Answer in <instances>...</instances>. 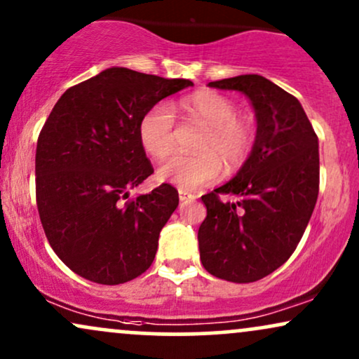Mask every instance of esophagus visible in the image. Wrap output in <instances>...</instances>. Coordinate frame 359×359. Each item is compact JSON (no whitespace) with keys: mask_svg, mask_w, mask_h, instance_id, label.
<instances>
[{"mask_svg":"<svg viewBox=\"0 0 359 359\" xmlns=\"http://www.w3.org/2000/svg\"><path fill=\"white\" fill-rule=\"evenodd\" d=\"M195 198V195H191V193L188 191H183V189H180V200L181 201H188V200H193Z\"/></svg>","mask_w":359,"mask_h":359,"instance_id":"34e87169","label":"esophagus"}]
</instances>
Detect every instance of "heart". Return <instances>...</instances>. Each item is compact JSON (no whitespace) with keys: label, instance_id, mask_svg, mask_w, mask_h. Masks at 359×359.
Returning a JSON list of instances; mask_svg holds the SVG:
<instances>
[{"label":"heart","instance_id":"1","mask_svg":"<svg viewBox=\"0 0 359 359\" xmlns=\"http://www.w3.org/2000/svg\"><path fill=\"white\" fill-rule=\"evenodd\" d=\"M184 119L205 126L198 137L195 154H175L158 170V178L183 191L201 188L226 172L240 170L255 146V122L252 116L237 111L230 97L215 90H198L181 102ZM141 146L151 158L161 159L175 144V114L164 102L151 105L137 124Z\"/></svg>","mask_w":359,"mask_h":359}]
</instances>
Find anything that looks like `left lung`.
<instances>
[{
	"instance_id": "obj_1",
	"label": "left lung",
	"mask_w": 359,
	"mask_h": 359,
	"mask_svg": "<svg viewBox=\"0 0 359 359\" xmlns=\"http://www.w3.org/2000/svg\"><path fill=\"white\" fill-rule=\"evenodd\" d=\"M208 86L250 99L257 136L237 176L201 196L206 218L198 230L200 259L218 279L248 284L279 269L304 235L319 193L318 136L296 97L262 75Z\"/></svg>"
}]
</instances>
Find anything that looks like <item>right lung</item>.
<instances>
[{
    "label": "right lung",
    "mask_w": 359,
    "mask_h": 359,
    "mask_svg": "<svg viewBox=\"0 0 359 359\" xmlns=\"http://www.w3.org/2000/svg\"><path fill=\"white\" fill-rule=\"evenodd\" d=\"M187 79L112 67L67 88L40 130L36 206L48 243L70 271L117 285L146 272L180 203L163 183L129 198L154 172L137 136L141 116Z\"/></svg>",
    "instance_id": "1"
}]
</instances>
